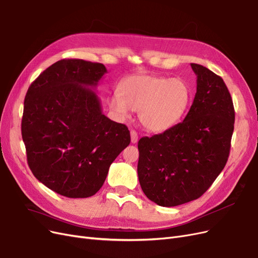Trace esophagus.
<instances>
[{
  "label": "esophagus",
  "mask_w": 258,
  "mask_h": 258,
  "mask_svg": "<svg viewBox=\"0 0 258 258\" xmlns=\"http://www.w3.org/2000/svg\"><path fill=\"white\" fill-rule=\"evenodd\" d=\"M130 136H131V143H132V144H136L137 142H138V139H139L137 131L131 130V131H130Z\"/></svg>",
  "instance_id": "obj_1"
}]
</instances>
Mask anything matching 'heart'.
Listing matches in <instances>:
<instances>
[{
  "instance_id": "obj_1",
  "label": "heart",
  "mask_w": 258,
  "mask_h": 258,
  "mask_svg": "<svg viewBox=\"0 0 258 258\" xmlns=\"http://www.w3.org/2000/svg\"><path fill=\"white\" fill-rule=\"evenodd\" d=\"M189 86L179 78L155 75L128 77L119 85V94L108 99L111 111L118 119L139 111V120L146 130L161 132L180 120L190 102Z\"/></svg>"
}]
</instances>
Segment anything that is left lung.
<instances>
[{"instance_id":"obj_1","label":"left lung","mask_w":258,"mask_h":258,"mask_svg":"<svg viewBox=\"0 0 258 258\" xmlns=\"http://www.w3.org/2000/svg\"><path fill=\"white\" fill-rule=\"evenodd\" d=\"M197 94L183 121L160 135L140 139L138 175L146 197L174 207L201 198L229 156L235 110L223 79L191 64Z\"/></svg>"}]
</instances>
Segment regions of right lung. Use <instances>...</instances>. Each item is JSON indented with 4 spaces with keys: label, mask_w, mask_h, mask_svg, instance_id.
Returning <instances> with one entry per match:
<instances>
[{
    "label": "right lung",
    "mask_w": 258,
    "mask_h": 258,
    "mask_svg": "<svg viewBox=\"0 0 258 258\" xmlns=\"http://www.w3.org/2000/svg\"><path fill=\"white\" fill-rule=\"evenodd\" d=\"M106 68L83 59H60L29 87L21 122L32 173L70 199L93 197L110 165L130 143L126 125L102 113L95 88Z\"/></svg>",
    "instance_id": "right-lung-1"
}]
</instances>
